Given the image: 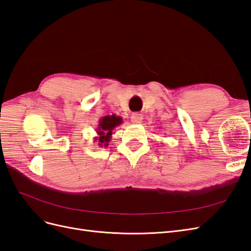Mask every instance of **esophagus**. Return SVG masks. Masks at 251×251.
I'll return each instance as SVG.
<instances>
[{
  "instance_id": "obj_1",
  "label": "esophagus",
  "mask_w": 251,
  "mask_h": 251,
  "mask_svg": "<svg viewBox=\"0 0 251 251\" xmlns=\"http://www.w3.org/2000/svg\"><path fill=\"white\" fill-rule=\"evenodd\" d=\"M142 119H143V117H142L141 114H139V113H133V114H132V116H131L132 123H133V124H135V125H138V124H140L141 121H142Z\"/></svg>"
}]
</instances>
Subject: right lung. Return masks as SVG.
Returning a JSON list of instances; mask_svg holds the SVG:
<instances>
[{
    "label": "right lung",
    "mask_w": 251,
    "mask_h": 251,
    "mask_svg": "<svg viewBox=\"0 0 251 251\" xmlns=\"http://www.w3.org/2000/svg\"><path fill=\"white\" fill-rule=\"evenodd\" d=\"M121 124H123V118L120 116H116L115 114L101 117L96 128L97 137L94 138V140L98 142V146L108 147L112 138L114 128L117 127Z\"/></svg>",
    "instance_id": "1"
}]
</instances>
